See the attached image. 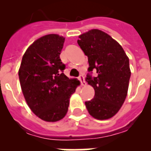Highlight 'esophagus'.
<instances>
[{"mask_svg": "<svg viewBox=\"0 0 151 151\" xmlns=\"http://www.w3.org/2000/svg\"><path fill=\"white\" fill-rule=\"evenodd\" d=\"M79 80H80L81 84V85H82V86H85V85H86V81H85V78H84V76L80 75V77H79Z\"/></svg>", "mask_w": 151, "mask_h": 151, "instance_id": "esophagus-1", "label": "esophagus"}]
</instances>
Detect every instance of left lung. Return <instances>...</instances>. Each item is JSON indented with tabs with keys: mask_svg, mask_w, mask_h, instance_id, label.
<instances>
[{
	"mask_svg": "<svg viewBox=\"0 0 151 151\" xmlns=\"http://www.w3.org/2000/svg\"><path fill=\"white\" fill-rule=\"evenodd\" d=\"M78 44L88 59L86 81L95 90V96L85 102L89 114L96 119L106 120L117 114L128 94L131 70L129 57L117 41L105 32L93 29L81 34Z\"/></svg>",
	"mask_w": 151,
	"mask_h": 151,
	"instance_id": "obj_1",
	"label": "left lung"
}]
</instances>
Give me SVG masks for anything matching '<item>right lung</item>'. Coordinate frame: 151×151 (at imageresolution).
I'll use <instances>...</instances> for the list:
<instances>
[{"label": "right lung", "instance_id": "1", "mask_svg": "<svg viewBox=\"0 0 151 151\" xmlns=\"http://www.w3.org/2000/svg\"><path fill=\"white\" fill-rule=\"evenodd\" d=\"M65 37L47 34L29 46L19 70V82L27 105L45 122H55L66 116L70 98L80 81L67 78L59 59Z\"/></svg>", "mask_w": 151, "mask_h": 151}]
</instances>
